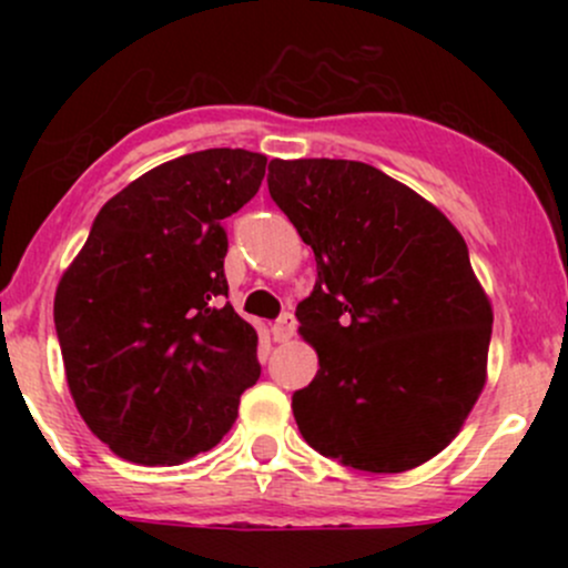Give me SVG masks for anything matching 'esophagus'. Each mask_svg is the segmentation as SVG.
<instances>
[{
  "label": "esophagus",
  "mask_w": 568,
  "mask_h": 568,
  "mask_svg": "<svg viewBox=\"0 0 568 568\" xmlns=\"http://www.w3.org/2000/svg\"><path fill=\"white\" fill-rule=\"evenodd\" d=\"M293 334H296V321H293V315H283L275 325H272V336H275V342L280 344L291 342Z\"/></svg>",
  "instance_id": "1"
}]
</instances>
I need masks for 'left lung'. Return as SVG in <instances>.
Segmentation results:
<instances>
[{"label":"left lung","instance_id":"obj_1","mask_svg":"<svg viewBox=\"0 0 568 568\" xmlns=\"http://www.w3.org/2000/svg\"><path fill=\"white\" fill-rule=\"evenodd\" d=\"M266 184L317 262L296 306L321 366L293 393L298 433L355 470L425 465L486 384L494 312L465 237L366 162L272 160Z\"/></svg>","mask_w":568,"mask_h":568}]
</instances>
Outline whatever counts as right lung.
<instances>
[{"label":"right lung","mask_w":568,"mask_h":568,"mask_svg":"<svg viewBox=\"0 0 568 568\" xmlns=\"http://www.w3.org/2000/svg\"><path fill=\"white\" fill-rule=\"evenodd\" d=\"M266 158L205 149L162 162L101 207L55 291L69 393L84 425L135 465L207 452L258 382V334L224 302L226 232Z\"/></svg>","instance_id":"add662e5"}]
</instances>
